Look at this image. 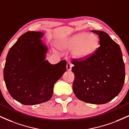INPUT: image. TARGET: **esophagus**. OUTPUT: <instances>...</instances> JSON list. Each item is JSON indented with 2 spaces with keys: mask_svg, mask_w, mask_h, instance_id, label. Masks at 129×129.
I'll list each match as a JSON object with an SVG mask.
<instances>
[{
  "mask_svg": "<svg viewBox=\"0 0 129 129\" xmlns=\"http://www.w3.org/2000/svg\"><path fill=\"white\" fill-rule=\"evenodd\" d=\"M71 68H72V65L70 63H67V71L71 70Z\"/></svg>",
  "mask_w": 129,
  "mask_h": 129,
  "instance_id": "obj_1",
  "label": "esophagus"
}]
</instances>
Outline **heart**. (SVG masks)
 Listing matches in <instances>:
<instances>
[{
    "label": "heart",
    "instance_id": "heart-1",
    "mask_svg": "<svg viewBox=\"0 0 129 129\" xmlns=\"http://www.w3.org/2000/svg\"><path fill=\"white\" fill-rule=\"evenodd\" d=\"M58 48L62 50L71 51L77 59H85L93 54L99 46V39L94 34L81 32L71 36L62 39L58 43Z\"/></svg>",
    "mask_w": 129,
    "mask_h": 129
}]
</instances>
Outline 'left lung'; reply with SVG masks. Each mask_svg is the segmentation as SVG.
Returning <instances> with one entry per match:
<instances>
[{
	"mask_svg": "<svg viewBox=\"0 0 129 129\" xmlns=\"http://www.w3.org/2000/svg\"><path fill=\"white\" fill-rule=\"evenodd\" d=\"M99 36L95 52L83 59H73V91L80 100L92 104L110 102L121 92L125 66L119 45L102 31L92 30Z\"/></svg>",
	"mask_w": 129,
	"mask_h": 129,
	"instance_id": "obj_1",
	"label": "left lung"
}]
</instances>
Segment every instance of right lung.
Listing matches in <instances>:
<instances>
[{
    "label": "right lung",
    "instance_id": "1",
    "mask_svg": "<svg viewBox=\"0 0 129 129\" xmlns=\"http://www.w3.org/2000/svg\"><path fill=\"white\" fill-rule=\"evenodd\" d=\"M40 31H27L19 37L6 56L4 77L9 94L24 105H36L52 96L54 84L66 71L67 62L51 64L45 60L48 47Z\"/></svg>",
    "mask_w": 129,
    "mask_h": 129
}]
</instances>
